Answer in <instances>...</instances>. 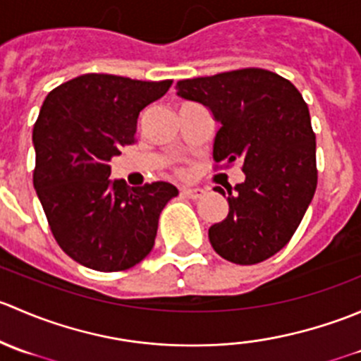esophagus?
Instances as JSON below:
<instances>
[{
  "mask_svg": "<svg viewBox=\"0 0 361 361\" xmlns=\"http://www.w3.org/2000/svg\"><path fill=\"white\" fill-rule=\"evenodd\" d=\"M181 195H185V197H190V199H199L204 195V190L199 187H185V188H181Z\"/></svg>",
  "mask_w": 361,
  "mask_h": 361,
  "instance_id": "1",
  "label": "esophagus"
}]
</instances>
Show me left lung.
<instances>
[{
	"label": "left lung",
	"mask_w": 361,
	"mask_h": 361,
	"mask_svg": "<svg viewBox=\"0 0 361 361\" xmlns=\"http://www.w3.org/2000/svg\"><path fill=\"white\" fill-rule=\"evenodd\" d=\"M178 96L206 106L220 123L214 162H243L245 181L227 194L225 220L211 225L213 250L239 265L267 260L297 231L316 190V136L302 94L260 68L181 80Z\"/></svg>",
	"instance_id": "obj_1"
}]
</instances>
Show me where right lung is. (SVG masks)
Listing matches in <instances>:
<instances>
[{"label":"right lung","mask_w":361,"mask_h":361,"mask_svg":"<svg viewBox=\"0 0 361 361\" xmlns=\"http://www.w3.org/2000/svg\"><path fill=\"white\" fill-rule=\"evenodd\" d=\"M171 83L89 73L43 101L32 129V183L56 241L83 267L123 271L154 248L159 214L178 188L110 180V162L134 141L140 111Z\"/></svg>","instance_id":"1"}]
</instances>
